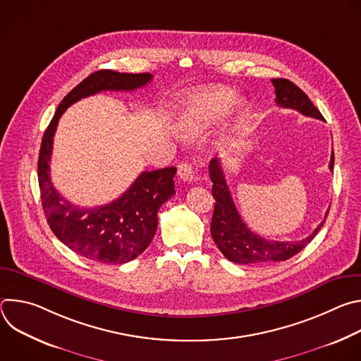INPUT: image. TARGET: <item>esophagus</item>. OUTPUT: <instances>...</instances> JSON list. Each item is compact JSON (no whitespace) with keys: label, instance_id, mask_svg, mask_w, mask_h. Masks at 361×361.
<instances>
[{"label":"esophagus","instance_id":"34e87169","mask_svg":"<svg viewBox=\"0 0 361 361\" xmlns=\"http://www.w3.org/2000/svg\"><path fill=\"white\" fill-rule=\"evenodd\" d=\"M177 173H178V177H180L183 181L191 183L192 178H194V170H192L191 164H188V163L180 164L178 169H177Z\"/></svg>","mask_w":361,"mask_h":361}]
</instances>
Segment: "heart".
<instances>
[{"instance_id":"1","label":"heart","mask_w":361,"mask_h":361,"mask_svg":"<svg viewBox=\"0 0 361 361\" xmlns=\"http://www.w3.org/2000/svg\"><path fill=\"white\" fill-rule=\"evenodd\" d=\"M233 90L216 87L190 95L181 110L180 127L190 135L198 134L223 116L235 101Z\"/></svg>"}]
</instances>
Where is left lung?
Returning a JSON list of instances; mask_svg holds the SVG:
<instances>
[{"mask_svg":"<svg viewBox=\"0 0 361 361\" xmlns=\"http://www.w3.org/2000/svg\"><path fill=\"white\" fill-rule=\"evenodd\" d=\"M276 88V102L279 107L291 109L301 113L305 117H313L319 120H324L322 113L316 109V106L307 97V94L298 88L294 82L286 78H274L271 80ZM334 167V152H331V159L329 169L333 171ZM209 174L213 181V197L216 200L214 213L212 219V237L217 244L219 250L224 254L227 260L245 264V266H257V264H270L274 262H284L291 259L293 255L300 252L308 243H310L322 227L326 223L327 214L324 220L319 224V227L304 240L300 241H274L264 240L259 234L252 233L247 224L240 217L233 197L230 194V188L226 183L224 171L221 169L220 160L213 159L209 164Z\"/></svg>","mask_w":361,"mask_h":361,"instance_id":"1","label":"left lung"}]
</instances>
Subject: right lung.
<instances>
[{
	"mask_svg": "<svg viewBox=\"0 0 361 361\" xmlns=\"http://www.w3.org/2000/svg\"><path fill=\"white\" fill-rule=\"evenodd\" d=\"M148 73L99 70L82 80L60 102L47 127L38 157V184L49 228L74 252L102 264H124L138 257L157 231V213L173 197L176 167L142 171L130 188L110 204L82 209L66 200L51 183L49 160L63 113L81 98L99 91H133L151 81Z\"/></svg>",
	"mask_w": 361,
	"mask_h": 361,
	"instance_id": "obj_1",
	"label": "right lung"
}]
</instances>
